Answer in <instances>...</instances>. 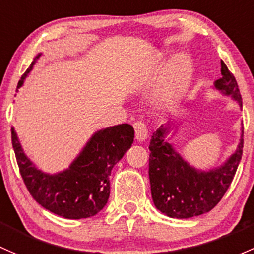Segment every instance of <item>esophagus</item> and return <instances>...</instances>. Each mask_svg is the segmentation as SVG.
Listing matches in <instances>:
<instances>
[{"instance_id":"1","label":"esophagus","mask_w":254,"mask_h":254,"mask_svg":"<svg viewBox=\"0 0 254 254\" xmlns=\"http://www.w3.org/2000/svg\"><path fill=\"white\" fill-rule=\"evenodd\" d=\"M134 130H135V137L138 142H142L147 138L148 136V130L143 123L141 122H135L134 123Z\"/></svg>"}]
</instances>
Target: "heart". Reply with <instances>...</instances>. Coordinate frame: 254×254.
I'll use <instances>...</instances> for the list:
<instances>
[{
  "instance_id": "heart-1",
  "label": "heart",
  "mask_w": 254,
  "mask_h": 254,
  "mask_svg": "<svg viewBox=\"0 0 254 254\" xmlns=\"http://www.w3.org/2000/svg\"><path fill=\"white\" fill-rule=\"evenodd\" d=\"M191 64L185 58H179L169 66L167 78L163 85V97L167 101H174L188 86L191 78Z\"/></svg>"
}]
</instances>
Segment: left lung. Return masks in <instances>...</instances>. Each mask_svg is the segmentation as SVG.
I'll list each match as a JSON object with an SVG mask.
<instances>
[{"instance_id": "obj_1", "label": "left lung", "mask_w": 254, "mask_h": 254, "mask_svg": "<svg viewBox=\"0 0 254 254\" xmlns=\"http://www.w3.org/2000/svg\"><path fill=\"white\" fill-rule=\"evenodd\" d=\"M221 78L214 87L225 96H231L242 107L236 79L221 61ZM169 127L162 125L153 132L149 142L148 175L153 203L158 210L170 218L188 219L209 212L228 191L244 148V127L236 151L220 167L208 172L191 167L164 140Z\"/></svg>"}]
</instances>
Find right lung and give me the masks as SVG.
Segmentation results:
<instances>
[{"instance_id":"obj_1","label":"right lung","mask_w":254,"mask_h":254,"mask_svg":"<svg viewBox=\"0 0 254 254\" xmlns=\"http://www.w3.org/2000/svg\"><path fill=\"white\" fill-rule=\"evenodd\" d=\"M41 53L34 58L18 82V89L33 69ZM134 127L119 124L98 130L91 136L68 169L47 174L37 169L21 148L14 127L12 145L21 178L39 204L66 219L90 218L103 209L109 198L112 168L134 142Z\"/></svg>"}]
</instances>
